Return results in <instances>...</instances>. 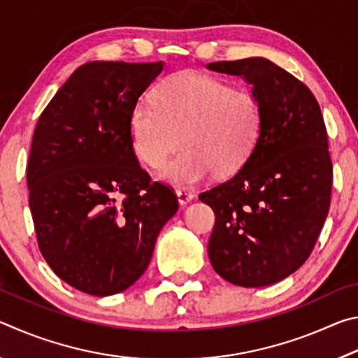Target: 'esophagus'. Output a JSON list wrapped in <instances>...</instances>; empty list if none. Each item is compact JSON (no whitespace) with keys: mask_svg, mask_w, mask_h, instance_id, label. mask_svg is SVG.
<instances>
[{"mask_svg":"<svg viewBox=\"0 0 358 358\" xmlns=\"http://www.w3.org/2000/svg\"><path fill=\"white\" fill-rule=\"evenodd\" d=\"M177 197H178L180 205H186V203H189L192 199H194V192L187 191V189H178L177 191Z\"/></svg>","mask_w":358,"mask_h":358,"instance_id":"34e87169","label":"esophagus"}]
</instances>
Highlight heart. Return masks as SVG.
Listing matches in <instances>:
<instances>
[{
	"mask_svg": "<svg viewBox=\"0 0 358 358\" xmlns=\"http://www.w3.org/2000/svg\"><path fill=\"white\" fill-rule=\"evenodd\" d=\"M262 128V106L250 88L229 87L194 71L177 72L159 83L153 104L142 102L131 115V138L138 159L161 169L172 186H192L216 171L235 173L251 156Z\"/></svg>",
	"mask_w": 358,
	"mask_h": 358,
	"instance_id": "obj_1",
	"label": "heart"
}]
</instances>
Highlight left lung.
Here are the masks:
<instances>
[{
	"mask_svg": "<svg viewBox=\"0 0 358 358\" xmlns=\"http://www.w3.org/2000/svg\"><path fill=\"white\" fill-rule=\"evenodd\" d=\"M207 69L241 77L262 106L259 141L243 167L199 196L216 216L210 262L235 286H270L305 264L329 215L333 171L322 113L305 83L266 58Z\"/></svg>",
	"mask_w": 358,
	"mask_h": 358,
	"instance_id": "obj_1",
	"label": "left lung"
}]
</instances>
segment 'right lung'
<instances>
[{
  "instance_id": "add662e5",
  "label": "right lung",
  "mask_w": 358,
  "mask_h": 358,
  "mask_svg": "<svg viewBox=\"0 0 358 358\" xmlns=\"http://www.w3.org/2000/svg\"><path fill=\"white\" fill-rule=\"evenodd\" d=\"M162 69V62L82 64L36 124L27 181L39 250L85 294L132 286L178 210L172 189L151 183L131 138V115Z\"/></svg>"
}]
</instances>
